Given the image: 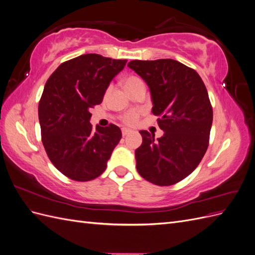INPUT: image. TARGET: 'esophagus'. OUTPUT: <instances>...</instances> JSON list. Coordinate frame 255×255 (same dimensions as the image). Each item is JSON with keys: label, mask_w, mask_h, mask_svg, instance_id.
<instances>
[{"label": "esophagus", "mask_w": 255, "mask_h": 255, "mask_svg": "<svg viewBox=\"0 0 255 255\" xmlns=\"http://www.w3.org/2000/svg\"><path fill=\"white\" fill-rule=\"evenodd\" d=\"M122 135L123 136H127L128 134H129V133H132V129H129V128H123L122 129Z\"/></svg>", "instance_id": "obj_1"}]
</instances>
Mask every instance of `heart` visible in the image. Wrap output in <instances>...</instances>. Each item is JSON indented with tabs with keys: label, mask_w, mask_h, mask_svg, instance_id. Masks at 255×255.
Wrapping results in <instances>:
<instances>
[{
	"label": "heart",
	"mask_w": 255,
	"mask_h": 255,
	"mask_svg": "<svg viewBox=\"0 0 255 255\" xmlns=\"http://www.w3.org/2000/svg\"><path fill=\"white\" fill-rule=\"evenodd\" d=\"M140 82H142V81L140 79H138L137 76H128V78L125 81V86L127 89H128L132 86H134V85L140 83ZM111 88H112L111 86L107 88L106 92H109L111 90ZM138 119H139V112H137V111H129L127 114L123 115V117H122L123 122L128 126L135 125V123L138 121Z\"/></svg>",
	"instance_id": "heart-1"
}]
</instances>
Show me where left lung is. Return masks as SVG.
<instances>
[{
	"mask_svg": "<svg viewBox=\"0 0 255 255\" xmlns=\"http://www.w3.org/2000/svg\"><path fill=\"white\" fill-rule=\"evenodd\" d=\"M128 66L148 84L152 113L165 132L155 140L140 130L137 171L158 186L176 184L198 167L210 141L213 107L205 85L194 69L174 59L132 60Z\"/></svg>",
	"mask_w": 255,
	"mask_h": 255,
	"instance_id": "left-lung-1",
	"label": "left lung"
}]
</instances>
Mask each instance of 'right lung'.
<instances>
[{
  "mask_svg": "<svg viewBox=\"0 0 255 255\" xmlns=\"http://www.w3.org/2000/svg\"><path fill=\"white\" fill-rule=\"evenodd\" d=\"M126 64L84 54L59 65L45 83L38 106L41 140L52 164L69 179L86 182L101 175L121 139L117 126L94 129L89 120Z\"/></svg>",
  "mask_w": 255,
  "mask_h": 255,
  "instance_id": "right-lung-1",
  "label": "right lung"
}]
</instances>
